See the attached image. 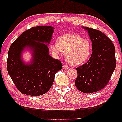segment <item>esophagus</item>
<instances>
[{
	"label": "esophagus",
	"instance_id": "obj_1",
	"mask_svg": "<svg viewBox=\"0 0 122 122\" xmlns=\"http://www.w3.org/2000/svg\"><path fill=\"white\" fill-rule=\"evenodd\" d=\"M63 68L64 69H69V67L68 66H67L66 65H63Z\"/></svg>",
	"mask_w": 122,
	"mask_h": 122
}]
</instances>
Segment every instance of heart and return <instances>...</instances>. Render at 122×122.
Segmentation results:
<instances>
[{
  "mask_svg": "<svg viewBox=\"0 0 122 122\" xmlns=\"http://www.w3.org/2000/svg\"><path fill=\"white\" fill-rule=\"evenodd\" d=\"M50 49L55 54L66 53L68 61L73 66H78L86 62L92 51L89 41L73 34L61 36L58 38L57 43L51 44Z\"/></svg>",
  "mask_w": 122,
  "mask_h": 122,
  "instance_id": "heart-1",
  "label": "heart"
}]
</instances>
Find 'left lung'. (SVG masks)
Listing matches in <instances>:
<instances>
[{
  "label": "left lung",
  "mask_w": 122,
  "mask_h": 122,
  "mask_svg": "<svg viewBox=\"0 0 122 122\" xmlns=\"http://www.w3.org/2000/svg\"><path fill=\"white\" fill-rule=\"evenodd\" d=\"M82 27L88 32L93 52L87 62L76 68L75 84L82 93H92L105 87L111 78L116 66L115 47L101 31Z\"/></svg>",
  "instance_id": "obj_1"
}]
</instances>
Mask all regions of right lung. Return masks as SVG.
<instances>
[{
  "instance_id": "1",
  "label": "right lung",
  "mask_w": 122,
  "mask_h": 122,
  "mask_svg": "<svg viewBox=\"0 0 122 122\" xmlns=\"http://www.w3.org/2000/svg\"><path fill=\"white\" fill-rule=\"evenodd\" d=\"M53 29L50 26L32 27L10 45L7 70L21 93L35 97L45 94L52 86L55 74L61 69V62L49 55L48 47L43 43H50ZM25 48L33 51V60L29 64H24L21 59Z\"/></svg>"
}]
</instances>
